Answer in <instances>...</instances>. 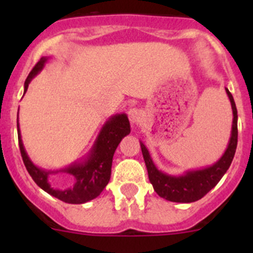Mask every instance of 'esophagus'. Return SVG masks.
<instances>
[{"mask_svg":"<svg viewBox=\"0 0 253 253\" xmlns=\"http://www.w3.org/2000/svg\"><path fill=\"white\" fill-rule=\"evenodd\" d=\"M128 119L131 124H138L142 119V111L137 108H132L128 110Z\"/></svg>","mask_w":253,"mask_h":253,"instance_id":"esophagus-1","label":"esophagus"}]
</instances>
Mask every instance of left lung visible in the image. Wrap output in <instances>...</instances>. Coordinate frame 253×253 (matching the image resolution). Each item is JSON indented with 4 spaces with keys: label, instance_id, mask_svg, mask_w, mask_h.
Instances as JSON below:
<instances>
[{
    "label": "left lung",
    "instance_id": "obj_1",
    "mask_svg": "<svg viewBox=\"0 0 253 253\" xmlns=\"http://www.w3.org/2000/svg\"><path fill=\"white\" fill-rule=\"evenodd\" d=\"M225 91L230 100L231 110H233L231 134L225 152L214 164L202 168V169L186 170L180 175L168 174L155 167L148 148L145 147L144 143L139 141L145 167L148 170V177L154 187V191L160 197L165 198L170 202H196V201L201 200L203 196H206L220 181L226 170L229 169L234 159V155H235L237 145V110L235 101H234L229 89L225 88Z\"/></svg>",
    "mask_w": 253,
    "mask_h": 253
}]
</instances>
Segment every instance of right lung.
I'll return each mask as SVG.
<instances>
[{"instance_id": "add662e5", "label": "right lung", "mask_w": 253, "mask_h": 253, "mask_svg": "<svg viewBox=\"0 0 253 253\" xmlns=\"http://www.w3.org/2000/svg\"><path fill=\"white\" fill-rule=\"evenodd\" d=\"M48 58L50 57L47 56L40 58L39 62L29 73L24 83V94L27 93L32 79L42 72ZM17 128L23 163L33 180L48 195L71 205H82V203L89 202L103 192L105 186L110 181L112 158H114L115 150L122 138L131 132V126H129L128 117L126 114L122 112V114L110 116L101 127L89 152L82 159L76 160L72 164L62 169L47 170L35 165L28 155L22 141L18 117ZM58 172L68 176L66 186L62 188H56L49 181L50 176Z\"/></svg>"}]
</instances>
